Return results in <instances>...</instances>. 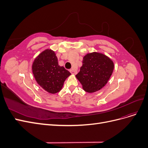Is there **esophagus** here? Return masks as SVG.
Listing matches in <instances>:
<instances>
[{
	"label": "esophagus",
	"instance_id": "obj_1",
	"mask_svg": "<svg viewBox=\"0 0 148 148\" xmlns=\"http://www.w3.org/2000/svg\"><path fill=\"white\" fill-rule=\"evenodd\" d=\"M70 73H71V74H73V75H76V74L77 73V71H76V70H73V69L70 70Z\"/></svg>",
	"mask_w": 148,
	"mask_h": 148
}]
</instances>
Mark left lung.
<instances>
[{"mask_svg":"<svg viewBox=\"0 0 148 148\" xmlns=\"http://www.w3.org/2000/svg\"><path fill=\"white\" fill-rule=\"evenodd\" d=\"M114 69L113 61L102 53H87L76 77L83 89L89 93L100 90L108 82Z\"/></svg>","mask_w":148,"mask_h":148,"instance_id":"obj_1","label":"left lung"}]
</instances>
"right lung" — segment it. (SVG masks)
<instances>
[{
	"label": "right lung",
	"instance_id": "obj_1",
	"mask_svg": "<svg viewBox=\"0 0 148 148\" xmlns=\"http://www.w3.org/2000/svg\"><path fill=\"white\" fill-rule=\"evenodd\" d=\"M32 71L38 84L51 94L59 92L65 79L71 75L59 65L56 53L51 49H46L36 57Z\"/></svg>",
	"mask_w": 148,
	"mask_h": 148
}]
</instances>
